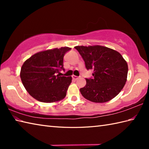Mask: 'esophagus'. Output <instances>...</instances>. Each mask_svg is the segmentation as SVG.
Segmentation results:
<instances>
[{"label":"esophagus","instance_id":"34e87169","mask_svg":"<svg viewBox=\"0 0 149 149\" xmlns=\"http://www.w3.org/2000/svg\"><path fill=\"white\" fill-rule=\"evenodd\" d=\"M72 79L74 80H77L78 79H79V77H77V76H75V75H73L72 76Z\"/></svg>","mask_w":149,"mask_h":149}]
</instances>
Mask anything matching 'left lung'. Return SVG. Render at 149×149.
Here are the masks:
<instances>
[{"label": "left lung", "instance_id": "left-lung-1", "mask_svg": "<svg viewBox=\"0 0 149 149\" xmlns=\"http://www.w3.org/2000/svg\"><path fill=\"white\" fill-rule=\"evenodd\" d=\"M83 58L87 70H93V77L86 79L80 91L85 99L103 103L118 95L127 81L128 66L116 50L100 45L75 47Z\"/></svg>", "mask_w": 149, "mask_h": 149}]
</instances>
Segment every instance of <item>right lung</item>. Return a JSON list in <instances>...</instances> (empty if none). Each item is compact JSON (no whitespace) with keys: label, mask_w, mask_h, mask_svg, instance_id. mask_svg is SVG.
I'll list each match as a JSON object with an SVG mask.
<instances>
[{"label":"right lung","mask_w":149,"mask_h":149,"mask_svg":"<svg viewBox=\"0 0 149 149\" xmlns=\"http://www.w3.org/2000/svg\"><path fill=\"white\" fill-rule=\"evenodd\" d=\"M71 48L65 47L38 52L22 65L20 78L24 86L37 100L50 103L64 99L72 77L61 76L63 57Z\"/></svg>","instance_id":"add662e5"}]
</instances>
